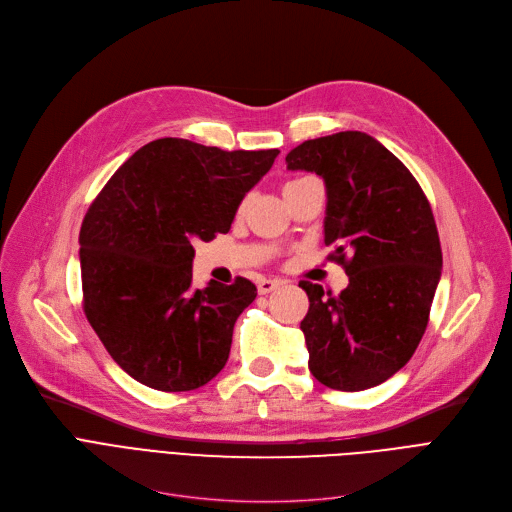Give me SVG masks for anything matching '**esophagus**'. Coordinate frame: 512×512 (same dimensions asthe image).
Instances as JSON below:
<instances>
[{"label":"esophagus","mask_w":512,"mask_h":512,"mask_svg":"<svg viewBox=\"0 0 512 512\" xmlns=\"http://www.w3.org/2000/svg\"><path fill=\"white\" fill-rule=\"evenodd\" d=\"M282 284H284L282 280H270V278H263V280H259L257 290H259V294H270V292L278 290Z\"/></svg>","instance_id":"esophagus-1"}]
</instances>
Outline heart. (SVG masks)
I'll return each instance as SVG.
<instances>
[{
  "label": "heart",
  "mask_w": 512,
  "mask_h": 512,
  "mask_svg": "<svg viewBox=\"0 0 512 512\" xmlns=\"http://www.w3.org/2000/svg\"><path fill=\"white\" fill-rule=\"evenodd\" d=\"M299 180H303V178H299ZM299 180H292V182H299ZM292 182H288V184H292Z\"/></svg>",
  "instance_id": "b5f03b06"
}]
</instances>
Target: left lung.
<instances>
[{
	"label": "left lung",
	"mask_w": 512,
	"mask_h": 512,
	"mask_svg": "<svg viewBox=\"0 0 512 512\" xmlns=\"http://www.w3.org/2000/svg\"><path fill=\"white\" fill-rule=\"evenodd\" d=\"M286 164L324 178V240L348 276L340 294L299 282L309 369L342 392L378 386L407 365L427 328L442 274L432 207L407 166L359 130L305 141Z\"/></svg>",
	"instance_id": "left-lung-1"
}]
</instances>
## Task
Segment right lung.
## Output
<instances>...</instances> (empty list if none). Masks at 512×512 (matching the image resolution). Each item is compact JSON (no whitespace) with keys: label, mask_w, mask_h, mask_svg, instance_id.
Masks as SVG:
<instances>
[{"label":"right lung","mask_w":512,"mask_h":512,"mask_svg":"<svg viewBox=\"0 0 512 512\" xmlns=\"http://www.w3.org/2000/svg\"><path fill=\"white\" fill-rule=\"evenodd\" d=\"M278 153L157 139L126 159L91 203L78 236L83 309L130 378L186 392L224 369L236 319L257 288L247 278L193 288V242L230 230Z\"/></svg>","instance_id":"add662e5"}]
</instances>
